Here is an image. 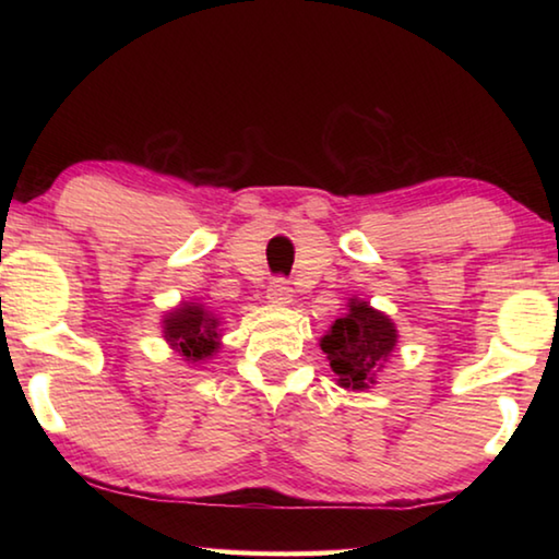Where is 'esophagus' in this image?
Here are the masks:
<instances>
[{
  "label": "esophagus",
  "mask_w": 559,
  "mask_h": 559,
  "mask_svg": "<svg viewBox=\"0 0 559 559\" xmlns=\"http://www.w3.org/2000/svg\"><path fill=\"white\" fill-rule=\"evenodd\" d=\"M266 298L271 300V302H290L293 300V290H290V286H288V281L286 278H273L271 283H269V288H266Z\"/></svg>",
  "instance_id": "34e87169"
}]
</instances>
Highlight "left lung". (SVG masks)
<instances>
[{
  "mask_svg": "<svg viewBox=\"0 0 559 559\" xmlns=\"http://www.w3.org/2000/svg\"><path fill=\"white\" fill-rule=\"evenodd\" d=\"M396 345L394 323L367 302H349V313L337 318L320 347L345 390H370L374 372Z\"/></svg>",
  "mask_w": 559,
  "mask_h": 559,
  "instance_id": "1",
  "label": "left lung"
}]
</instances>
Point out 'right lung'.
Returning a JSON list of instances; mask_svg holds the SVG:
<instances>
[{
	"label": "right lung",
	"instance_id": "obj_1",
	"mask_svg": "<svg viewBox=\"0 0 559 559\" xmlns=\"http://www.w3.org/2000/svg\"><path fill=\"white\" fill-rule=\"evenodd\" d=\"M165 337L189 362H202L219 347V320L202 306H179L165 318Z\"/></svg>",
	"mask_w": 559,
	"mask_h": 559
}]
</instances>
